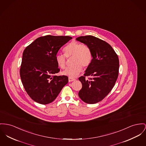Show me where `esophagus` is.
I'll list each match as a JSON object with an SVG mask.
<instances>
[{"mask_svg": "<svg viewBox=\"0 0 146 146\" xmlns=\"http://www.w3.org/2000/svg\"><path fill=\"white\" fill-rule=\"evenodd\" d=\"M74 80H75V78H68V81H69V82H71V81H74Z\"/></svg>", "mask_w": 146, "mask_h": 146, "instance_id": "1", "label": "esophagus"}]
</instances>
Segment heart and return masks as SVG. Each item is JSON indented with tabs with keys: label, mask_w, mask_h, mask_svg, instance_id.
<instances>
[{
	"label": "heart",
	"mask_w": 146,
	"mask_h": 146,
	"mask_svg": "<svg viewBox=\"0 0 146 146\" xmlns=\"http://www.w3.org/2000/svg\"><path fill=\"white\" fill-rule=\"evenodd\" d=\"M65 55L58 54L55 56L56 62L58 67L65 69L66 66V57L73 56L72 66L68 67L63 72V74L69 78L77 77L82 71L83 66L87 68L92 60V53L88 45L72 41L69 43L64 49Z\"/></svg>",
	"instance_id": "b5f03b06"
}]
</instances>
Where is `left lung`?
Listing matches in <instances>:
<instances>
[{"label":"left lung","mask_w":146,"mask_h":146,"mask_svg":"<svg viewBox=\"0 0 146 146\" xmlns=\"http://www.w3.org/2000/svg\"><path fill=\"white\" fill-rule=\"evenodd\" d=\"M88 45L92 53V60L83 76L78 80L82 87L78 96L85 102L94 104L102 101L115 85L119 72V59L107 42L91 35L76 38ZM90 76L88 80L86 77Z\"/></svg>","instance_id":"1"}]
</instances>
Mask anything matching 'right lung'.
<instances>
[{
  "label": "right lung",
  "mask_w": 146,
  "mask_h": 146,
  "mask_svg": "<svg viewBox=\"0 0 146 146\" xmlns=\"http://www.w3.org/2000/svg\"><path fill=\"white\" fill-rule=\"evenodd\" d=\"M71 39L68 36H40L24 50L20 75L25 90L34 101L42 105L52 102L68 83V76H56L60 70L55 56Z\"/></svg>",
  "instance_id": "right-lung-1"
}]
</instances>
